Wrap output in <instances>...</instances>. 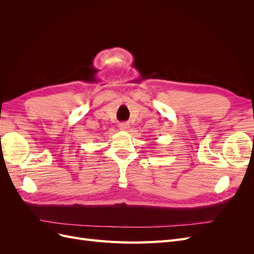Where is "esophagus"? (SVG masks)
<instances>
[{"mask_svg":"<svg viewBox=\"0 0 254 254\" xmlns=\"http://www.w3.org/2000/svg\"><path fill=\"white\" fill-rule=\"evenodd\" d=\"M128 128H129V124H127V123H122V124H120L121 130H128Z\"/></svg>","mask_w":254,"mask_h":254,"instance_id":"1","label":"esophagus"}]
</instances>
